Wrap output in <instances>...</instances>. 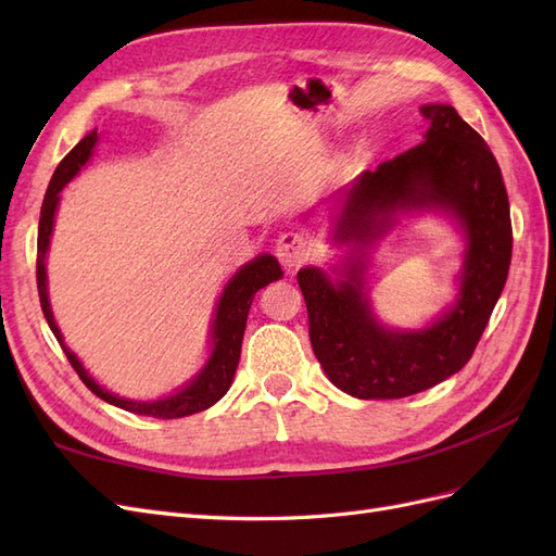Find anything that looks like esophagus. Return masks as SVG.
Masks as SVG:
<instances>
[{
    "mask_svg": "<svg viewBox=\"0 0 556 556\" xmlns=\"http://www.w3.org/2000/svg\"><path fill=\"white\" fill-rule=\"evenodd\" d=\"M311 255V243L306 241L304 233L285 231L276 243V257L285 268H294L301 262H306Z\"/></svg>",
    "mask_w": 556,
    "mask_h": 556,
    "instance_id": "obj_1",
    "label": "esophagus"
}]
</instances>
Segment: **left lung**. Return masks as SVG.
Returning <instances> with one entry per match:
<instances>
[{
	"mask_svg": "<svg viewBox=\"0 0 556 556\" xmlns=\"http://www.w3.org/2000/svg\"><path fill=\"white\" fill-rule=\"evenodd\" d=\"M419 111L422 143L327 199L331 241L345 248L343 260L329 271L306 266L296 274L315 357L341 392L357 399H403L462 371L510 268V204L490 146L450 104ZM410 212L445 214L467 248L453 304L427 328L394 330L375 315L365 271L377 241Z\"/></svg>",
	"mask_w": 556,
	"mask_h": 556,
	"instance_id": "obj_1",
	"label": "left lung"
}]
</instances>
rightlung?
<instances>
[{
	"instance_id": "obj_1",
	"label": "right lung",
	"mask_w": 556,
	"mask_h": 556,
	"mask_svg": "<svg viewBox=\"0 0 556 556\" xmlns=\"http://www.w3.org/2000/svg\"><path fill=\"white\" fill-rule=\"evenodd\" d=\"M99 141L97 129L88 131L86 139H80L70 155H66L50 178V185L43 197L41 204V217H39V241H37V288H39V299H41V311L50 331L55 333L58 343L62 345L66 359L74 366V371L78 378L86 382L88 390L97 394L99 399H104L106 403L115 408H123L134 415H148V417H157V419H176L185 415H194L211 408L213 403L220 401L227 390L233 382V374H237V366L241 359V343H243V331H245V319L252 299L264 288V285L274 282L282 276L280 264L276 257L257 255L255 260H250L243 264L237 274H233L225 290L217 299L215 313H213V323H211V352L206 364L199 368V371L172 394L153 399V401H137V399H125L109 392L106 387L99 384L88 371L86 366L80 364V359L74 355V352L66 348L64 336L53 317V308H50V299H48V274H46V255L50 248V237H53V227H55V213L60 206V192L66 188L83 166L88 164L92 157V150Z\"/></svg>"
}]
</instances>
